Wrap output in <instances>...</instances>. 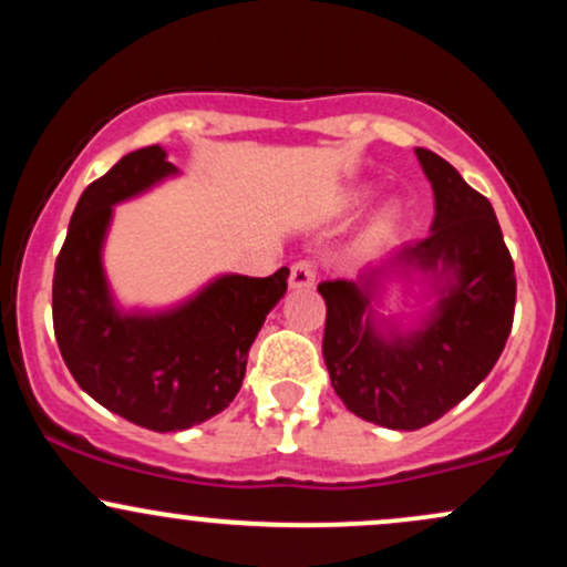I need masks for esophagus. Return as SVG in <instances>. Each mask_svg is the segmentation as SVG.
Returning a JSON list of instances; mask_svg holds the SVG:
<instances>
[{
  "label": "esophagus",
  "mask_w": 567,
  "mask_h": 567,
  "mask_svg": "<svg viewBox=\"0 0 567 567\" xmlns=\"http://www.w3.org/2000/svg\"><path fill=\"white\" fill-rule=\"evenodd\" d=\"M315 279H317V269H315V264H311V261H296L290 266L288 282H290L292 290L311 288V285H315Z\"/></svg>",
  "instance_id": "obj_1"
}]
</instances>
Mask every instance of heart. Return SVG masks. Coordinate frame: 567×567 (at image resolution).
I'll list each match as a JSON object with an SVG mask.
<instances>
[{
  "label": "heart",
  "instance_id": "obj_1",
  "mask_svg": "<svg viewBox=\"0 0 567 567\" xmlns=\"http://www.w3.org/2000/svg\"><path fill=\"white\" fill-rule=\"evenodd\" d=\"M370 194H373V192H370V188H360V192L351 194L349 202H351V205H362V202L370 199ZM394 218H396V207H389V210L383 213V224H392Z\"/></svg>",
  "mask_w": 567,
  "mask_h": 567
}]
</instances>
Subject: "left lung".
Wrapping results in <instances>:
<instances>
[{"mask_svg":"<svg viewBox=\"0 0 567 567\" xmlns=\"http://www.w3.org/2000/svg\"><path fill=\"white\" fill-rule=\"evenodd\" d=\"M434 188L432 234L357 282L328 279L322 357L343 405L386 429L429 426L491 373L509 338L517 279L498 218L483 194L429 148H415ZM389 268H419L439 303L419 331L380 333L372 290Z\"/></svg>","mask_w":567,"mask_h":567,"instance_id":"obj_1","label":"left lung"}]
</instances>
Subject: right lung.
<instances>
[{"label": "right lung", "instance_id": "right-lung-1", "mask_svg": "<svg viewBox=\"0 0 567 567\" xmlns=\"http://www.w3.org/2000/svg\"><path fill=\"white\" fill-rule=\"evenodd\" d=\"M165 148L122 157L82 192L55 261L53 328L74 381L103 408L152 432H181L213 419L237 396L247 351L290 271L224 275L175 309L120 311L101 250L114 205L175 175Z\"/></svg>", "mask_w": 567, "mask_h": 567}]
</instances>
